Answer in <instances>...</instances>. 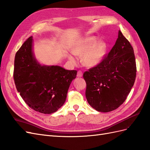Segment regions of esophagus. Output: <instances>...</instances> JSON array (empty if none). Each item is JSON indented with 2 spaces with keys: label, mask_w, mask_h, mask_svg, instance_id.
I'll list each match as a JSON object with an SVG mask.
<instances>
[{
  "label": "esophagus",
  "mask_w": 150,
  "mask_h": 150,
  "mask_svg": "<svg viewBox=\"0 0 150 150\" xmlns=\"http://www.w3.org/2000/svg\"><path fill=\"white\" fill-rule=\"evenodd\" d=\"M82 71H78L77 72V77H82Z\"/></svg>",
  "instance_id": "esophagus-1"
}]
</instances>
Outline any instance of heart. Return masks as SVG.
Wrapping results in <instances>:
<instances>
[{"label":"heart","instance_id":"heart-1","mask_svg":"<svg viewBox=\"0 0 150 150\" xmlns=\"http://www.w3.org/2000/svg\"><path fill=\"white\" fill-rule=\"evenodd\" d=\"M96 40L97 38L94 36L87 37L76 41L72 47L71 52L74 54L83 55L82 61L87 67H96L105 56L107 49L106 42ZM68 58L74 63L77 61V59L71 54H68Z\"/></svg>","mask_w":150,"mask_h":150}]
</instances>
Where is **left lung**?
Returning a JSON list of instances; mask_svg holds the SVG:
<instances>
[{"mask_svg": "<svg viewBox=\"0 0 150 150\" xmlns=\"http://www.w3.org/2000/svg\"><path fill=\"white\" fill-rule=\"evenodd\" d=\"M136 76L133 47L119 30L117 40L108 55L83 75L88 103L100 112L116 110L125 101Z\"/></svg>", "mask_w": 150, "mask_h": 150, "instance_id": "left-lung-1", "label": "left lung"}]
</instances>
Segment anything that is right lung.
<instances>
[{"label":"right lung","mask_w":150,"mask_h":150,"mask_svg":"<svg viewBox=\"0 0 150 150\" xmlns=\"http://www.w3.org/2000/svg\"><path fill=\"white\" fill-rule=\"evenodd\" d=\"M77 71L38 62L29 37L15 55L13 77L16 89L30 108L44 114L56 112L66 101Z\"/></svg>","instance_id":"right-lung-1"}]
</instances>
